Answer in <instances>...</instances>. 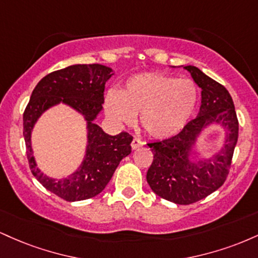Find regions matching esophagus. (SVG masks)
<instances>
[{
    "label": "esophagus",
    "instance_id": "1",
    "mask_svg": "<svg viewBox=\"0 0 258 258\" xmlns=\"http://www.w3.org/2000/svg\"><path fill=\"white\" fill-rule=\"evenodd\" d=\"M144 146V143L142 141H139V139H133L132 141V143H131V148H132V150H136V149H138V148H141V147H143Z\"/></svg>",
    "mask_w": 258,
    "mask_h": 258
}]
</instances>
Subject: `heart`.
<instances>
[{
	"label": "heart",
	"mask_w": 258,
	"mask_h": 258,
	"mask_svg": "<svg viewBox=\"0 0 258 258\" xmlns=\"http://www.w3.org/2000/svg\"><path fill=\"white\" fill-rule=\"evenodd\" d=\"M199 91L193 80L160 73L132 76L122 92L105 96V111L117 125L131 126L136 115L150 137L166 139L184 128L197 106Z\"/></svg>",
	"instance_id": "1"
}]
</instances>
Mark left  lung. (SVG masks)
Wrapping results in <instances>:
<instances>
[{
	"label": "left lung",
	"mask_w": 258,
	"mask_h": 258,
	"mask_svg": "<svg viewBox=\"0 0 258 258\" xmlns=\"http://www.w3.org/2000/svg\"><path fill=\"white\" fill-rule=\"evenodd\" d=\"M182 67L201 88L199 114L177 136L148 144L154 160L147 172V182L162 199L189 205L214 193L227 179L238 142L239 123L226 87L197 67ZM211 125L224 130V146L210 157H199L196 144L203 131Z\"/></svg>",
	"instance_id": "8db88e82"
}]
</instances>
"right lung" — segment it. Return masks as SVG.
I'll list each match as a JSON object with an SVG mask.
<instances>
[{"mask_svg": "<svg viewBox=\"0 0 258 258\" xmlns=\"http://www.w3.org/2000/svg\"><path fill=\"white\" fill-rule=\"evenodd\" d=\"M112 69L100 64H75L46 75L32 91L23 115V133L31 172L47 190L67 201L96 197L111 179L120 161L131 154L132 136H110L94 123L103 110L105 84ZM70 106L84 116L88 130L85 155L79 167L68 177L47 176L37 167L31 146L33 127L43 112L53 106Z\"/></svg>", "mask_w": 258, "mask_h": 258, "instance_id": "obj_1", "label": "right lung"}]
</instances>
